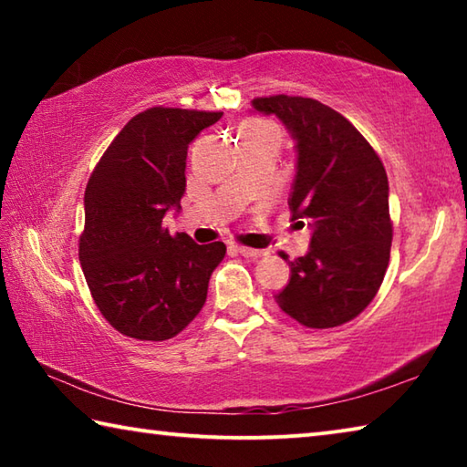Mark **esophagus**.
Segmentation results:
<instances>
[{"label": "esophagus", "instance_id": "1", "mask_svg": "<svg viewBox=\"0 0 467 467\" xmlns=\"http://www.w3.org/2000/svg\"><path fill=\"white\" fill-rule=\"evenodd\" d=\"M236 251H239L243 257H249V259H257L265 255L264 249H251V247H244V244H236Z\"/></svg>", "mask_w": 467, "mask_h": 467}]
</instances>
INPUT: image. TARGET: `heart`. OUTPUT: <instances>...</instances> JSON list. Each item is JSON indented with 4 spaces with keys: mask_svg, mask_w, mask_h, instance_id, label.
Segmentation results:
<instances>
[{
    "mask_svg": "<svg viewBox=\"0 0 467 467\" xmlns=\"http://www.w3.org/2000/svg\"><path fill=\"white\" fill-rule=\"evenodd\" d=\"M253 125H262V123H257V121H251V123L244 125V128H253Z\"/></svg>",
    "mask_w": 467,
    "mask_h": 467,
    "instance_id": "obj_1",
    "label": "heart"
}]
</instances>
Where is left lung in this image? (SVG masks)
Here are the masks:
<instances>
[{"mask_svg":"<svg viewBox=\"0 0 467 467\" xmlns=\"http://www.w3.org/2000/svg\"><path fill=\"white\" fill-rule=\"evenodd\" d=\"M253 107L278 117L296 140L288 203L292 220L313 228L311 249L288 262L290 282L275 303L305 327H337L367 309L389 265L393 224L385 167L365 136L319 100L274 94L253 99Z\"/></svg>","mask_w":467,"mask_h":467,"instance_id":"8db88e82","label":"left lung"}]
</instances>
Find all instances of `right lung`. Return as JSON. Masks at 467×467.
<instances>
[{
    "label": "right lung",
    "instance_id": "right-lung-1",
    "mask_svg": "<svg viewBox=\"0 0 467 467\" xmlns=\"http://www.w3.org/2000/svg\"><path fill=\"white\" fill-rule=\"evenodd\" d=\"M220 110L152 107L131 117L100 156L84 193L82 272L119 334L162 342L202 311L224 243L171 234L164 214L181 208L187 148Z\"/></svg>",
    "mask_w": 467,
    "mask_h": 467
}]
</instances>
